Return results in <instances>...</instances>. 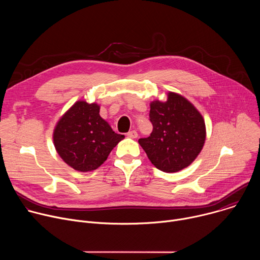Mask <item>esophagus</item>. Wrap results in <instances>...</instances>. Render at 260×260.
Segmentation results:
<instances>
[{
    "label": "esophagus",
    "instance_id": "34e87169",
    "mask_svg": "<svg viewBox=\"0 0 260 260\" xmlns=\"http://www.w3.org/2000/svg\"><path fill=\"white\" fill-rule=\"evenodd\" d=\"M127 137H128V138H132V139L138 138V133H137V131H131V132H128V133H127Z\"/></svg>",
    "mask_w": 260,
    "mask_h": 260
}]
</instances>
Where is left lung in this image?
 I'll list each match as a JSON object with an SVG mask.
<instances>
[{
    "mask_svg": "<svg viewBox=\"0 0 260 260\" xmlns=\"http://www.w3.org/2000/svg\"><path fill=\"white\" fill-rule=\"evenodd\" d=\"M153 131L139 139L148 158L166 173L187 168L200 154L206 140L205 120L198 109L182 95L169 92L166 102L150 104Z\"/></svg>",
    "mask_w": 260,
    "mask_h": 260,
    "instance_id": "1",
    "label": "left lung"
}]
</instances>
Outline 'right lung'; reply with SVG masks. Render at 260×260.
Returning a JSON list of instances; mask_svg holds the SVG:
<instances>
[{
	"instance_id": "obj_1",
	"label": "right lung",
	"mask_w": 260,
	"mask_h": 260,
	"mask_svg": "<svg viewBox=\"0 0 260 260\" xmlns=\"http://www.w3.org/2000/svg\"><path fill=\"white\" fill-rule=\"evenodd\" d=\"M123 138L100 116L98 104L85 101L74 104L58 120L53 132L58 155L79 172L98 169Z\"/></svg>"
}]
</instances>
